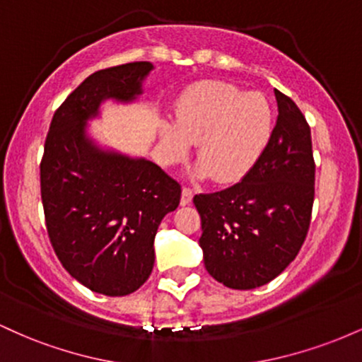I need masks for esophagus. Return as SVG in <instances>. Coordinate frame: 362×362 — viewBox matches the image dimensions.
<instances>
[{
	"label": "esophagus",
	"mask_w": 362,
	"mask_h": 362,
	"mask_svg": "<svg viewBox=\"0 0 362 362\" xmlns=\"http://www.w3.org/2000/svg\"><path fill=\"white\" fill-rule=\"evenodd\" d=\"M192 195H194L192 189H189V187H184V189H182L180 204H182V206H187V204H190V201H192Z\"/></svg>",
	"instance_id": "esophagus-1"
}]
</instances>
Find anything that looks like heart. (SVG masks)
<instances>
[{
  "mask_svg": "<svg viewBox=\"0 0 362 362\" xmlns=\"http://www.w3.org/2000/svg\"><path fill=\"white\" fill-rule=\"evenodd\" d=\"M271 132L272 109L264 95L224 81L204 83L180 98L175 126H161L160 155L165 163H173L197 141L199 175L230 182L255 165Z\"/></svg>",
  "mask_w": 362,
  "mask_h": 362,
  "instance_id": "b5f03b06",
  "label": "heart"
}]
</instances>
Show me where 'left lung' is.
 Listing matches in <instances>:
<instances>
[{"label": "left lung", "instance_id": "8db88e82", "mask_svg": "<svg viewBox=\"0 0 362 362\" xmlns=\"http://www.w3.org/2000/svg\"><path fill=\"white\" fill-rule=\"evenodd\" d=\"M277 122L255 165L238 184L197 194L199 238L207 272L231 289H255L296 259L315 199L311 132L298 105L274 90Z\"/></svg>", "mask_w": 362, "mask_h": 362}]
</instances>
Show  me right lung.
<instances>
[{"label": "right lung", "mask_w": 362, "mask_h": 362, "mask_svg": "<svg viewBox=\"0 0 362 362\" xmlns=\"http://www.w3.org/2000/svg\"><path fill=\"white\" fill-rule=\"evenodd\" d=\"M151 69L138 61L90 74L54 112L40 161L54 252L74 279L105 296H126L148 281L158 226L180 204V184L158 165L103 151L86 136L100 103L134 100Z\"/></svg>", "instance_id": "obj_1"}]
</instances>
